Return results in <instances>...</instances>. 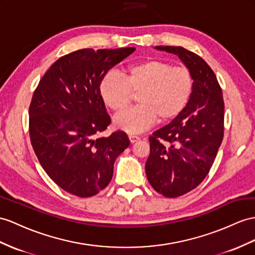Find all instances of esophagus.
Listing matches in <instances>:
<instances>
[{
  "mask_svg": "<svg viewBox=\"0 0 255 255\" xmlns=\"http://www.w3.org/2000/svg\"><path fill=\"white\" fill-rule=\"evenodd\" d=\"M128 138H129V141L131 142V143H134V142H136V141H139L140 140V138L138 135H134V134H129L128 135Z\"/></svg>",
  "mask_w": 255,
  "mask_h": 255,
  "instance_id": "1",
  "label": "esophagus"
}]
</instances>
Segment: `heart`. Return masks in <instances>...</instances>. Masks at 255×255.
Segmentation results:
<instances>
[{"label": "heart", "instance_id": "heart-1", "mask_svg": "<svg viewBox=\"0 0 255 255\" xmlns=\"http://www.w3.org/2000/svg\"><path fill=\"white\" fill-rule=\"evenodd\" d=\"M194 85L188 69L146 59L129 65L122 75L114 72L104 75L99 94L104 106L114 113L125 110L132 94H138L139 104L117 116L114 125L126 132L139 133L157 120L170 122L183 112L192 98Z\"/></svg>", "mask_w": 255, "mask_h": 255}]
</instances>
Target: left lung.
<instances>
[{
	"instance_id": "obj_1",
	"label": "left lung",
	"mask_w": 255,
	"mask_h": 255,
	"mask_svg": "<svg viewBox=\"0 0 255 255\" xmlns=\"http://www.w3.org/2000/svg\"><path fill=\"white\" fill-rule=\"evenodd\" d=\"M177 55L194 77L187 107L148 138L145 162L149 184L165 197H179L197 187L210 170L224 134V101L214 72L207 62L180 46H156Z\"/></svg>"
}]
</instances>
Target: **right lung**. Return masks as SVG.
I'll return each mask as SVG.
<instances>
[{
  "mask_svg": "<svg viewBox=\"0 0 255 255\" xmlns=\"http://www.w3.org/2000/svg\"><path fill=\"white\" fill-rule=\"evenodd\" d=\"M135 48H86L59 58L44 74L29 108L32 146L62 190L90 197L106 188L114 161L129 146L124 131L97 138L111 124L99 94L102 77Z\"/></svg>",
  "mask_w": 255,
  "mask_h": 255,
  "instance_id": "right-lung-1",
  "label": "right lung"
}]
</instances>
